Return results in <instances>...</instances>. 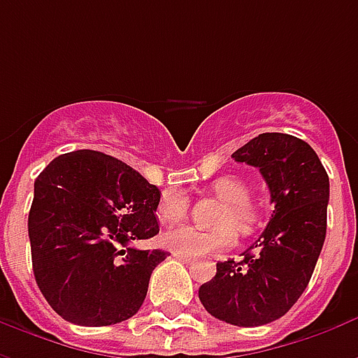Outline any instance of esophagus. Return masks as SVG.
I'll use <instances>...</instances> for the list:
<instances>
[{
    "label": "esophagus",
    "mask_w": 358,
    "mask_h": 358,
    "mask_svg": "<svg viewBox=\"0 0 358 358\" xmlns=\"http://www.w3.org/2000/svg\"><path fill=\"white\" fill-rule=\"evenodd\" d=\"M172 255L176 257L178 261H182V263H194L195 259L194 257H187V255H180V253H172Z\"/></svg>",
    "instance_id": "1"
}]
</instances>
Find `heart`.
I'll return each mask as SVG.
<instances>
[{"mask_svg": "<svg viewBox=\"0 0 358 358\" xmlns=\"http://www.w3.org/2000/svg\"><path fill=\"white\" fill-rule=\"evenodd\" d=\"M213 192L226 201V209L218 218V224H222L217 230H201L192 224L172 226L163 234V243L166 248L187 257L209 255L215 251L230 248L234 243V232L230 224L240 232H249L257 222V210L249 203L251 189L238 176H220L213 184ZM187 213V195L182 189H166L159 199L157 215L161 222L171 224L180 218L186 217Z\"/></svg>", "mask_w": 358, "mask_h": 358, "instance_id": "obj_1", "label": "heart"}]
</instances>
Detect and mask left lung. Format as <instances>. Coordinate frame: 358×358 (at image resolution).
<instances>
[{
  "label": "left lung",
  "instance_id": "1",
  "mask_svg": "<svg viewBox=\"0 0 358 358\" xmlns=\"http://www.w3.org/2000/svg\"><path fill=\"white\" fill-rule=\"evenodd\" d=\"M232 157L259 169L274 210L241 263L217 264L199 299L222 322L263 326L295 305L315 272L326 238L330 180L315 149L289 134H259Z\"/></svg>",
  "mask_w": 358,
  "mask_h": 358
}]
</instances>
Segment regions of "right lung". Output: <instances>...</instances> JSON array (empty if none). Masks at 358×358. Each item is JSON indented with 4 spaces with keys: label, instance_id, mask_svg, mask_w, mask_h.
Listing matches in <instances>:
<instances>
[{
    "label": "right lung",
    "instance_id": "add662e5",
    "mask_svg": "<svg viewBox=\"0 0 358 358\" xmlns=\"http://www.w3.org/2000/svg\"><path fill=\"white\" fill-rule=\"evenodd\" d=\"M159 187L115 157L80 149L36 178L28 215L36 284L78 326H110L140 310L163 249L130 243L159 234Z\"/></svg>",
    "mask_w": 358,
    "mask_h": 358
}]
</instances>
